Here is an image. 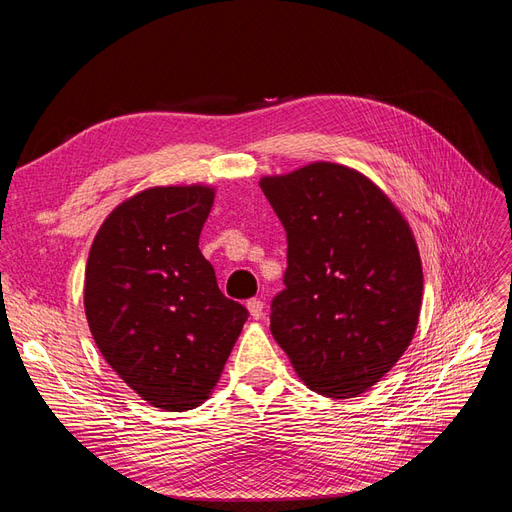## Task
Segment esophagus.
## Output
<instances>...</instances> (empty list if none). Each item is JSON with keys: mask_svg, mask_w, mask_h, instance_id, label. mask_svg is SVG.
<instances>
[{"mask_svg": "<svg viewBox=\"0 0 512 512\" xmlns=\"http://www.w3.org/2000/svg\"><path fill=\"white\" fill-rule=\"evenodd\" d=\"M247 309H250V314H252V318H262V309H265V303H262L260 299H250L247 301Z\"/></svg>", "mask_w": 512, "mask_h": 512, "instance_id": "esophagus-1", "label": "esophagus"}]
</instances>
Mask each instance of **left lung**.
Segmentation results:
<instances>
[{"label":"left lung","mask_w":512,"mask_h":512,"mask_svg":"<svg viewBox=\"0 0 512 512\" xmlns=\"http://www.w3.org/2000/svg\"><path fill=\"white\" fill-rule=\"evenodd\" d=\"M288 237L286 288L271 333L309 389L354 397L410 346L423 267L410 224L378 185L342 164L314 162L260 179Z\"/></svg>","instance_id":"left-lung-1"}]
</instances>
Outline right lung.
Wrapping results in <instances>:
<instances>
[{"mask_svg": "<svg viewBox=\"0 0 512 512\" xmlns=\"http://www.w3.org/2000/svg\"><path fill=\"white\" fill-rule=\"evenodd\" d=\"M213 198L200 183L138 192L104 220L87 258L85 316L98 350L166 412L209 399L247 320L198 250Z\"/></svg>", "mask_w": 512, "mask_h": 512, "instance_id": "1", "label": "right lung"}]
</instances>
